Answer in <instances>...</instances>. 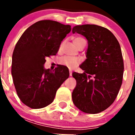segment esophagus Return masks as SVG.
Returning <instances> with one entry per match:
<instances>
[{"instance_id":"obj_1","label":"esophagus","mask_w":135,"mask_h":135,"mask_svg":"<svg viewBox=\"0 0 135 135\" xmlns=\"http://www.w3.org/2000/svg\"><path fill=\"white\" fill-rule=\"evenodd\" d=\"M69 71H70V76H71V75H72V70H69Z\"/></svg>"}]
</instances>
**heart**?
<instances>
[{"label":"heart","instance_id":"obj_1","mask_svg":"<svg viewBox=\"0 0 135 135\" xmlns=\"http://www.w3.org/2000/svg\"><path fill=\"white\" fill-rule=\"evenodd\" d=\"M83 40H84V39H83L81 37H75L73 40L74 44L76 47H78L79 44L80 43V42ZM59 62L61 65L67 67L70 69H73L80 64L81 60L78 57L64 56V57H62L61 58L59 59Z\"/></svg>","mask_w":135,"mask_h":135}]
</instances>
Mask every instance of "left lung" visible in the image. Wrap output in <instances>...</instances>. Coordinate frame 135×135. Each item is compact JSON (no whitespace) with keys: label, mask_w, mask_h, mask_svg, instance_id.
Here are the masks:
<instances>
[{"label":"left lung","mask_w":135,"mask_h":135,"mask_svg":"<svg viewBox=\"0 0 135 135\" xmlns=\"http://www.w3.org/2000/svg\"><path fill=\"white\" fill-rule=\"evenodd\" d=\"M88 40L86 59L80 68L84 73L73 72L76 86L72 101L82 112L97 114L114 103L122 83L124 62L115 36L105 27L85 24L74 26L72 33Z\"/></svg>","instance_id":"obj_1"}]
</instances>
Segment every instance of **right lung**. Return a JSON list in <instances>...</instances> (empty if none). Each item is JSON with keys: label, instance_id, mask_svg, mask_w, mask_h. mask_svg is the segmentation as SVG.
<instances>
[{"label": "right lung", "instance_id": "add662e5", "mask_svg": "<svg viewBox=\"0 0 135 135\" xmlns=\"http://www.w3.org/2000/svg\"><path fill=\"white\" fill-rule=\"evenodd\" d=\"M70 31V25L41 20L30 26L17 42L11 74L19 98L29 108L40 109L51 104L57 89L68 78L67 67L58 65L51 71L44 64L46 57L57 54Z\"/></svg>", "mask_w": 135, "mask_h": 135}]
</instances>
